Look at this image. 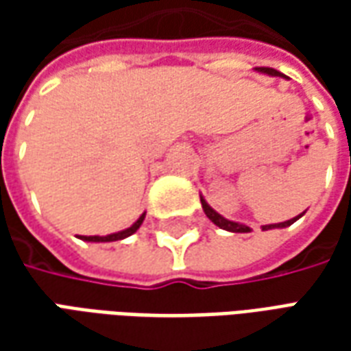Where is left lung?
<instances>
[{
	"instance_id": "left-lung-1",
	"label": "left lung",
	"mask_w": 351,
	"mask_h": 351,
	"mask_svg": "<svg viewBox=\"0 0 351 351\" xmlns=\"http://www.w3.org/2000/svg\"><path fill=\"white\" fill-rule=\"evenodd\" d=\"M258 71L261 73H267V75H272V77H276L278 75V71L276 69H272V67H258ZM201 205H203V210H205V214L208 216V220L214 221L216 226L220 229H226V231H231V233H248L250 231V228L248 226H244V223H237V221H231V220H226L223 216H220V214L214 210L213 206H208V203H206L205 199L201 197ZM302 214H299L297 218H291V220L287 221H282V223H271V226H263V231H269V229H274V228H287V226H291L293 221H297L299 218H301Z\"/></svg>"
}]
</instances>
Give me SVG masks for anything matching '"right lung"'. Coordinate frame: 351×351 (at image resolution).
Returning <instances> with one entry per match:
<instances>
[{"mask_svg":"<svg viewBox=\"0 0 351 351\" xmlns=\"http://www.w3.org/2000/svg\"><path fill=\"white\" fill-rule=\"evenodd\" d=\"M143 220H145V214H143V216H141V218H138L131 228L123 229V231H118V233H112V235H107V237L93 235V237H80V239H82V241H88V243H112V241H122V239H125V237L133 235V233L141 228Z\"/></svg>","mask_w":351,"mask_h":351,"instance_id":"1","label":"right lung"}]
</instances>
